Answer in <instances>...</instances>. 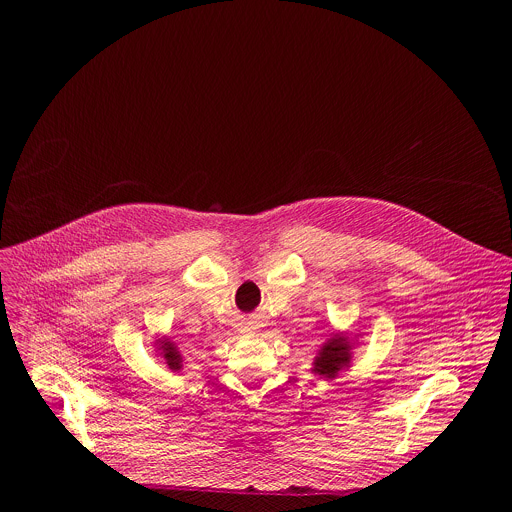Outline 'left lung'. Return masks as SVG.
Segmentation results:
<instances>
[{
	"mask_svg": "<svg viewBox=\"0 0 512 512\" xmlns=\"http://www.w3.org/2000/svg\"><path fill=\"white\" fill-rule=\"evenodd\" d=\"M348 364H350V342L344 334H334L318 350L312 373L324 379H334L342 369L348 367Z\"/></svg>",
	"mask_w": 512,
	"mask_h": 512,
	"instance_id": "8db88e82",
	"label": "left lung"
}]
</instances>
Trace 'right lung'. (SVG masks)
Wrapping results in <instances>:
<instances>
[{
	"label": "right lung",
	"mask_w": 512,
	"mask_h": 512,
	"mask_svg": "<svg viewBox=\"0 0 512 512\" xmlns=\"http://www.w3.org/2000/svg\"><path fill=\"white\" fill-rule=\"evenodd\" d=\"M160 350H162V356H164V360H166V364H168V369H172V371H180V369H182V354L178 352V348H176L174 342L162 340Z\"/></svg>",
	"instance_id": "obj_1"
}]
</instances>
